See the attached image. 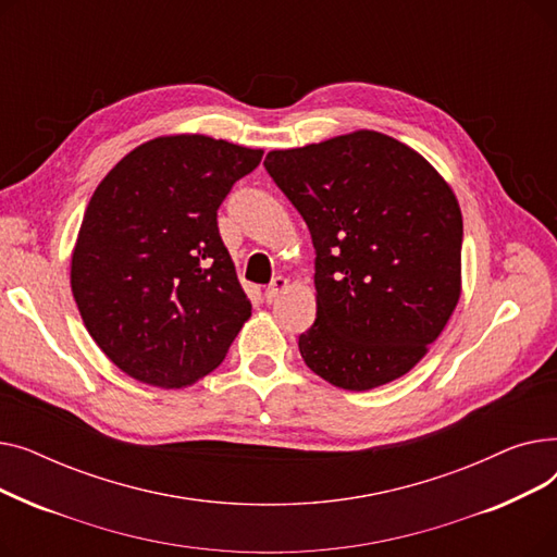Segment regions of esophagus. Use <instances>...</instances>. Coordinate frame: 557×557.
Listing matches in <instances>:
<instances>
[{"label": "esophagus", "instance_id": "obj_1", "mask_svg": "<svg viewBox=\"0 0 557 557\" xmlns=\"http://www.w3.org/2000/svg\"><path fill=\"white\" fill-rule=\"evenodd\" d=\"M286 286H288V280H286V277H282V275L275 277V280L267 286V302H273Z\"/></svg>", "mask_w": 557, "mask_h": 557}]
</instances>
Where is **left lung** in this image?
Wrapping results in <instances>:
<instances>
[{
  "label": "left lung",
  "mask_w": 557,
  "mask_h": 557,
  "mask_svg": "<svg viewBox=\"0 0 557 557\" xmlns=\"http://www.w3.org/2000/svg\"><path fill=\"white\" fill-rule=\"evenodd\" d=\"M315 248V323L305 363L345 391L395 382L420 363L460 298L462 214L418 151L355 131L263 160Z\"/></svg>",
  "instance_id": "obj_1"
}]
</instances>
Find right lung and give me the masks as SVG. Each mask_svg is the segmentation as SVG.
Wrapping results in <instances>:
<instances>
[{
  "mask_svg": "<svg viewBox=\"0 0 557 557\" xmlns=\"http://www.w3.org/2000/svg\"><path fill=\"white\" fill-rule=\"evenodd\" d=\"M261 156L208 135L156 137L116 162L87 202L72 294L101 352L137 382L191 386L250 318L216 210Z\"/></svg>",
  "mask_w": 557,
  "mask_h": 557,
  "instance_id": "right-lung-1",
  "label": "right lung"
}]
</instances>
